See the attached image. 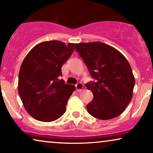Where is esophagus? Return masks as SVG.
<instances>
[{
	"label": "esophagus",
	"mask_w": 153,
	"mask_h": 153,
	"mask_svg": "<svg viewBox=\"0 0 153 153\" xmlns=\"http://www.w3.org/2000/svg\"><path fill=\"white\" fill-rule=\"evenodd\" d=\"M83 89V85L81 83H79L76 85V90L78 92L81 91Z\"/></svg>",
	"instance_id": "1"
}]
</instances>
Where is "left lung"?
Wrapping results in <instances>:
<instances>
[{"instance_id":"left-lung-1","label":"left lung","mask_w":153,"mask_h":153,"mask_svg":"<svg viewBox=\"0 0 153 153\" xmlns=\"http://www.w3.org/2000/svg\"><path fill=\"white\" fill-rule=\"evenodd\" d=\"M95 82L85 84L93 94L87 104L91 116L109 120L125 110L133 95L135 79L131 66L120 51L100 42L75 44Z\"/></svg>"}]
</instances>
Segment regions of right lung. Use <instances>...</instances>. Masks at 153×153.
I'll use <instances>...</instances> for the list:
<instances>
[{
  "mask_svg": "<svg viewBox=\"0 0 153 153\" xmlns=\"http://www.w3.org/2000/svg\"><path fill=\"white\" fill-rule=\"evenodd\" d=\"M74 49V44L46 41L35 46L25 57L19 74L18 92L25 109L33 118L52 122L66 111L75 85L60 80L61 68Z\"/></svg>",
  "mask_w": 153,
  "mask_h": 153,
  "instance_id": "obj_1",
  "label": "right lung"
}]
</instances>
